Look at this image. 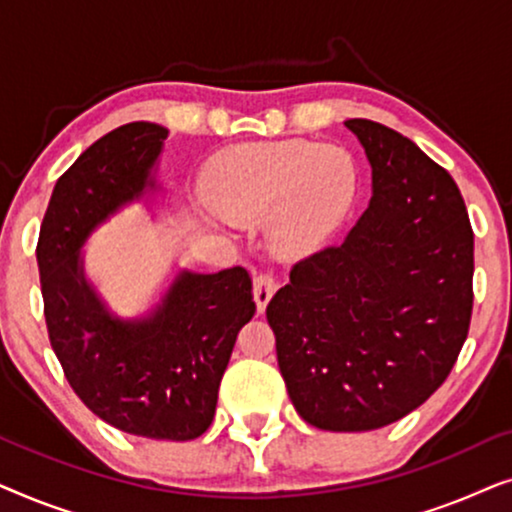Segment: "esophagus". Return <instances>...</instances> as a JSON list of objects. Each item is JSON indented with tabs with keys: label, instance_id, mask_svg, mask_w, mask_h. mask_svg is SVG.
Segmentation results:
<instances>
[{
	"label": "esophagus",
	"instance_id": "obj_1",
	"mask_svg": "<svg viewBox=\"0 0 512 512\" xmlns=\"http://www.w3.org/2000/svg\"><path fill=\"white\" fill-rule=\"evenodd\" d=\"M277 291V279L270 275V272H261V275L254 277V298L258 312L265 310V305L270 303L272 293Z\"/></svg>",
	"mask_w": 512,
	"mask_h": 512
}]
</instances>
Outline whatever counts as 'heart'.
Segmentation results:
<instances>
[{
  "instance_id": "1",
  "label": "heart",
  "mask_w": 512,
  "mask_h": 512,
  "mask_svg": "<svg viewBox=\"0 0 512 512\" xmlns=\"http://www.w3.org/2000/svg\"><path fill=\"white\" fill-rule=\"evenodd\" d=\"M359 174L340 146L307 139L230 146L209 165L205 193L223 219H270L277 249L307 254L331 237L356 200Z\"/></svg>"
}]
</instances>
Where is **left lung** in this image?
<instances>
[{"instance_id":"left-lung-1","label":"left lung","mask_w":512,"mask_h":512,"mask_svg":"<svg viewBox=\"0 0 512 512\" xmlns=\"http://www.w3.org/2000/svg\"><path fill=\"white\" fill-rule=\"evenodd\" d=\"M373 198L342 244L300 258L265 310L305 422L373 431L447 380L473 314V228L445 167L412 139L349 118Z\"/></svg>"}]
</instances>
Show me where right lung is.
I'll return each mask as SVG.
<instances>
[{
    "label": "right lung",
    "instance_id": "right-lung-1",
    "mask_svg": "<svg viewBox=\"0 0 512 512\" xmlns=\"http://www.w3.org/2000/svg\"><path fill=\"white\" fill-rule=\"evenodd\" d=\"M167 130L128 123L90 144L55 181L37 263L48 340L74 394L132 436L193 440L214 419L240 328L254 317L249 272H184L151 319H111L83 282L79 249L97 223L153 186Z\"/></svg>",
    "mask_w": 512,
    "mask_h": 512
}]
</instances>
